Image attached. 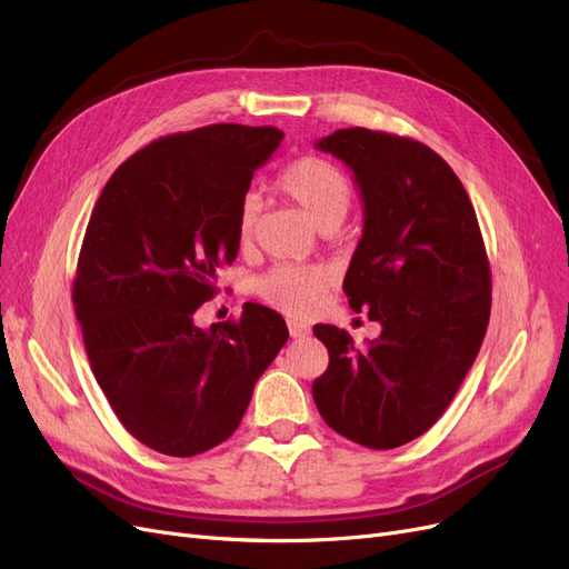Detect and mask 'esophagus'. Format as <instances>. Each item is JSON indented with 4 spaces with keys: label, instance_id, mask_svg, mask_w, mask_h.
Instances as JSON below:
<instances>
[{
    "label": "esophagus",
    "instance_id": "obj_1",
    "mask_svg": "<svg viewBox=\"0 0 569 569\" xmlns=\"http://www.w3.org/2000/svg\"><path fill=\"white\" fill-rule=\"evenodd\" d=\"M287 327H289V335L291 337H306L308 332H311V327H308L301 320H287Z\"/></svg>",
    "mask_w": 569,
    "mask_h": 569
}]
</instances>
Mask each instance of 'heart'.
Segmentation results:
<instances>
[{"mask_svg": "<svg viewBox=\"0 0 569 569\" xmlns=\"http://www.w3.org/2000/svg\"><path fill=\"white\" fill-rule=\"evenodd\" d=\"M278 187L322 232L341 226L353 201V187L347 173L318 157H303L289 163L282 170ZM258 211H261V203L251 194L239 206L237 237L242 244H249L256 234ZM327 284H330V272L325 268L274 266L256 282V291L289 316H306L318 303Z\"/></svg>", "mask_w": 569, "mask_h": 569, "instance_id": "obj_1", "label": "heart"}]
</instances>
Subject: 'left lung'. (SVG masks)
Segmentation results:
<instances>
[{"label": "left lung", "instance_id": "left-lung-1", "mask_svg": "<svg viewBox=\"0 0 569 569\" xmlns=\"http://www.w3.org/2000/svg\"><path fill=\"white\" fill-rule=\"evenodd\" d=\"M316 149L353 170L363 234L343 291L382 332L358 349L347 330L316 325L330 366L313 401L341 437L396 449L443 416L479 353L491 313L485 239L462 182L429 147L347 128Z\"/></svg>", "mask_w": 569, "mask_h": 569}]
</instances>
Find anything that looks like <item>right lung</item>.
Returning <instances> with one entry per match:
<instances>
[{
  "label": "right lung",
  "mask_w": 569,
  "mask_h": 569,
  "mask_svg": "<svg viewBox=\"0 0 569 569\" xmlns=\"http://www.w3.org/2000/svg\"><path fill=\"white\" fill-rule=\"evenodd\" d=\"M284 132L234 123L161 137L120 163L94 203L73 282L90 368L149 449L189 458L226 441L289 337L280 313L201 330L194 313L239 251L237 213Z\"/></svg>",
  "instance_id": "add662e5"
}]
</instances>
